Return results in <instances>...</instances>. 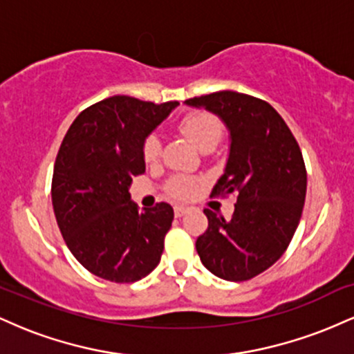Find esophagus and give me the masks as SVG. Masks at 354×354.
Masks as SVG:
<instances>
[{
  "mask_svg": "<svg viewBox=\"0 0 354 354\" xmlns=\"http://www.w3.org/2000/svg\"><path fill=\"white\" fill-rule=\"evenodd\" d=\"M188 211H189V208H186V206H174V216L181 218L183 214H186Z\"/></svg>",
  "mask_w": 354,
  "mask_h": 354,
  "instance_id": "1",
  "label": "esophagus"
}]
</instances>
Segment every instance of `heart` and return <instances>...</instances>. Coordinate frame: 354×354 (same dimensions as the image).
Wrapping results in <instances>:
<instances>
[{"instance_id":"1","label":"heart","mask_w":354,"mask_h":354,"mask_svg":"<svg viewBox=\"0 0 354 354\" xmlns=\"http://www.w3.org/2000/svg\"><path fill=\"white\" fill-rule=\"evenodd\" d=\"M180 131L193 143L196 148H214L223 138V124L216 116L211 113L200 111L186 115L180 121ZM161 143L158 136H148L143 145V158L146 163H154L160 160ZM201 185V180L186 174H178L173 176L166 185V189L173 198L178 200H188L196 193L198 186Z\"/></svg>"}]
</instances>
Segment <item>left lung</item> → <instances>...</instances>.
Listing matches in <instances>:
<instances>
[{"mask_svg":"<svg viewBox=\"0 0 354 354\" xmlns=\"http://www.w3.org/2000/svg\"><path fill=\"white\" fill-rule=\"evenodd\" d=\"M223 120L230 156L211 196H236L226 221L205 209L208 230L196 239L205 268L226 281H246L281 258L301 219L306 168L298 141L266 101L236 91L186 100Z\"/></svg>","mask_w":354,"mask_h":354,"instance_id":"obj_1","label":"left lung"}]
</instances>
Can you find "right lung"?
<instances>
[{"mask_svg":"<svg viewBox=\"0 0 354 354\" xmlns=\"http://www.w3.org/2000/svg\"><path fill=\"white\" fill-rule=\"evenodd\" d=\"M178 101L111 96L81 111L55 161L51 200L64 243L89 273L135 283L160 263L174 218L168 203L140 211L129 196L143 145Z\"/></svg>","mask_w":354,"mask_h":354,"instance_id":"right-lung-1","label":"right lung"}]
</instances>
